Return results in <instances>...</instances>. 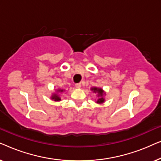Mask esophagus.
Wrapping results in <instances>:
<instances>
[{
	"label": "esophagus",
	"instance_id": "1",
	"mask_svg": "<svg viewBox=\"0 0 161 161\" xmlns=\"http://www.w3.org/2000/svg\"><path fill=\"white\" fill-rule=\"evenodd\" d=\"M75 87H76V89H80V87H81V83H76V84H75Z\"/></svg>",
	"mask_w": 161,
	"mask_h": 161
}]
</instances>
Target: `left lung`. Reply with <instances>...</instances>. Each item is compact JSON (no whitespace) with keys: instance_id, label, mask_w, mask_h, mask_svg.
<instances>
[{"instance_id":"left-lung-1","label":"left lung","mask_w":161,"mask_h":161,"mask_svg":"<svg viewBox=\"0 0 161 161\" xmlns=\"http://www.w3.org/2000/svg\"><path fill=\"white\" fill-rule=\"evenodd\" d=\"M91 90L92 92H93V93L96 94V96H97L96 103H97V104H103V103H105V99L104 97V96L106 94V93H105V92L102 89V88L94 86V87H92Z\"/></svg>"}]
</instances>
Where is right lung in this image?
Masks as SVG:
<instances>
[{
  "label": "right lung",
  "instance_id": "add662e5",
  "mask_svg": "<svg viewBox=\"0 0 161 161\" xmlns=\"http://www.w3.org/2000/svg\"><path fill=\"white\" fill-rule=\"evenodd\" d=\"M64 91H65L64 89H60V88L56 89V92H53V93L51 94V96H50V99H51L52 100L55 101V102H59V101H61V100L59 94L62 93V92H64Z\"/></svg>",
  "mask_w": 161,
  "mask_h": 161
}]
</instances>
